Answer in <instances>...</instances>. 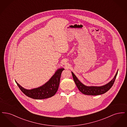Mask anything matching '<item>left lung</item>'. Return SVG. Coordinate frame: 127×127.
Returning a JSON list of instances; mask_svg holds the SVG:
<instances>
[{
    "mask_svg": "<svg viewBox=\"0 0 127 127\" xmlns=\"http://www.w3.org/2000/svg\"><path fill=\"white\" fill-rule=\"evenodd\" d=\"M118 72V71L116 73L114 78L108 84L100 87L86 86L85 85L83 84L81 82L79 81V80L72 72V75L74 81L77 87H78L79 91L85 95L95 96V95H99L103 94L109 91V90L112 87V86H113V85L115 82V79L116 78Z\"/></svg>",
    "mask_w": 127,
    "mask_h": 127,
    "instance_id": "obj_1",
    "label": "left lung"
}]
</instances>
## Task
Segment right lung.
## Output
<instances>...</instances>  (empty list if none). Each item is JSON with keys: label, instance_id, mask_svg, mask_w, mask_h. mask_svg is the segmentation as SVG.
Returning <instances> with one entry per match:
<instances>
[{"label": "right lung", "instance_id": "1", "mask_svg": "<svg viewBox=\"0 0 127 127\" xmlns=\"http://www.w3.org/2000/svg\"><path fill=\"white\" fill-rule=\"evenodd\" d=\"M64 69L60 68L46 84L42 86L30 90L22 87L16 81L21 91L27 96L36 99H42L52 97L57 92L60 82L61 74Z\"/></svg>", "mask_w": 127, "mask_h": 127}]
</instances>
